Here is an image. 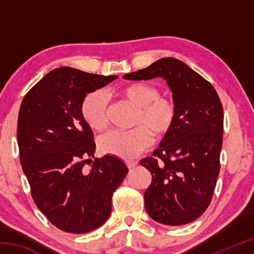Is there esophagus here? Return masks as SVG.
<instances>
[{"label":"esophagus","instance_id":"34e87169","mask_svg":"<svg viewBox=\"0 0 254 254\" xmlns=\"http://www.w3.org/2000/svg\"><path fill=\"white\" fill-rule=\"evenodd\" d=\"M126 165L127 166L128 169H133L137 165L136 161H126Z\"/></svg>","mask_w":254,"mask_h":254}]
</instances>
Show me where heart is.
I'll return each instance as SVG.
<instances>
[{"label":"heart","mask_w":254,"mask_h":254,"mask_svg":"<svg viewBox=\"0 0 254 254\" xmlns=\"http://www.w3.org/2000/svg\"><path fill=\"white\" fill-rule=\"evenodd\" d=\"M119 94L137 106L133 126L128 131H111L98 140L103 153L122 159H133L152 144L153 137H163L173 130L177 120V104L173 98L160 95L157 86L132 83L122 86ZM81 117L95 131H103L109 124V98L102 89L89 93L80 107Z\"/></svg>","instance_id":"obj_1"}]
</instances>
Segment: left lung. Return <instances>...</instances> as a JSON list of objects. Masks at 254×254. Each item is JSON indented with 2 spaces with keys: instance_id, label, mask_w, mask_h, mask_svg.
Listing matches in <instances>:
<instances>
[{
  "instance_id": "obj_1",
  "label": "left lung",
  "mask_w": 254,
  "mask_h": 254,
  "mask_svg": "<svg viewBox=\"0 0 254 254\" xmlns=\"http://www.w3.org/2000/svg\"><path fill=\"white\" fill-rule=\"evenodd\" d=\"M167 80L177 120L153 157L140 161L152 176L144 191L149 216L170 226L188 224L208 207L220 174L223 106L209 81L176 58H162L124 75L128 80Z\"/></svg>"
}]
</instances>
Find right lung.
Segmentation results:
<instances>
[{
    "instance_id": "obj_1",
    "label": "right lung",
    "mask_w": 254,
    "mask_h": 254,
    "mask_svg": "<svg viewBox=\"0 0 254 254\" xmlns=\"http://www.w3.org/2000/svg\"><path fill=\"white\" fill-rule=\"evenodd\" d=\"M118 76L60 67L25 94L18 118L20 162L34 203L51 224L84 234L110 217L112 196L127 174L122 160L95 158L94 135L81 117L86 95Z\"/></svg>"
}]
</instances>
